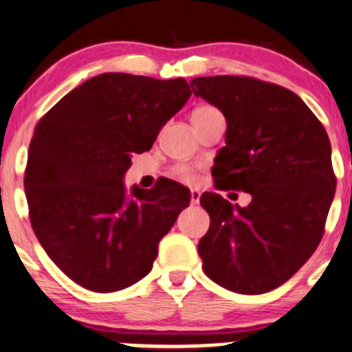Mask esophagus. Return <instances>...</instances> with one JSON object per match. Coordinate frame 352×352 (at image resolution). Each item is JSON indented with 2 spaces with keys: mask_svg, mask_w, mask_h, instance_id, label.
Returning <instances> with one entry per match:
<instances>
[{
  "mask_svg": "<svg viewBox=\"0 0 352 352\" xmlns=\"http://www.w3.org/2000/svg\"><path fill=\"white\" fill-rule=\"evenodd\" d=\"M200 191L198 190H191V193H190V198H191V205H197L198 201H200Z\"/></svg>",
  "mask_w": 352,
  "mask_h": 352,
  "instance_id": "obj_1",
  "label": "esophagus"
}]
</instances>
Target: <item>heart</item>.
I'll return each instance as SVG.
<instances>
[{"label":"heart","instance_id":"b5f03b06","mask_svg":"<svg viewBox=\"0 0 352 352\" xmlns=\"http://www.w3.org/2000/svg\"><path fill=\"white\" fill-rule=\"evenodd\" d=\"M212 111H217L213 107H208V104H203V107H198L197 110L191 113V118L195 117H201V115H206V113H212ZM176 175L181 177V179L188 181V183H193L195 179H197V176H195V173L191 171V169L184 168V166H179V168H176Z\"/></svg>","mask_w":352,"mask_h":352}]
</instances>
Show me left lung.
Instances as JSON below:
<instances>
[{"instance_id":"obj_1","label":"left lung","mask_w":352,"mask_h":352,"mask_svg":"<svg viewBox=\"0 0 352 352\" xmlns=\"http://www.w3.org/2000/svg\"><path fill=\"white\" fill-rule=\"evenodd\" d=\"M195 96L227 120L212 175L219 190L251 195L248 206L203 193L210 229L198 242L203 271L242 295L288 281L314 254L336 193L331 142L311 110L289 89L245 76L190 81Z\"/></svg>"}]
</instances>
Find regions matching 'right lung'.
<instances>
[{
    "label": "right lung",
    "mask_w": 352,
    "mask_h": 352,
    "mask_svg": "<svg viewBox=\"0 0 352 352\" xmlns=\"http://www.w3.org/2000/svg\"><path fill=\"white\" fill-rule=\"evenodd\" d=\"M190 96L183 78L104 72L37 123L23 181L32 229L74 283L110 293L149 274L159 241L190 205V190L162 179L126 195L123 176Z\"/></svg>",
    "instance_id": "obj_1"
}]
</instances>
